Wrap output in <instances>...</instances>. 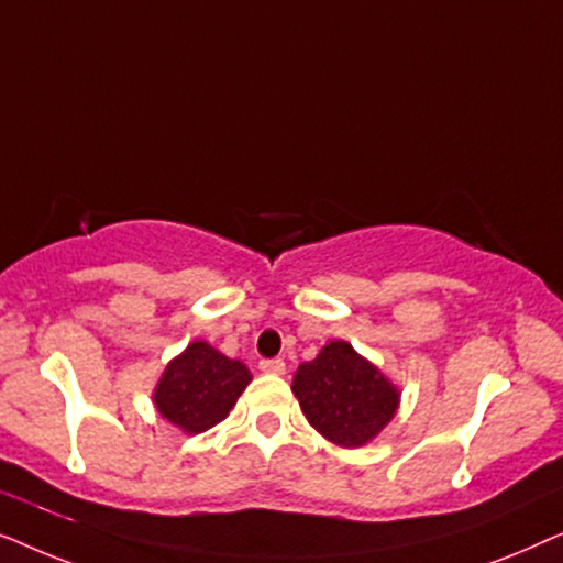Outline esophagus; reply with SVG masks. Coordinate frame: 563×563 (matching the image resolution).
<instances>
[{"instance_id": "obj_1", "label": "esophagus", "mask_w": 563, "mask_h": 563, "mask_svg": "<svg viewBox=\"0 0 563 563\" xmlns=\"http://www.w3.org/2000/svg\"><path fill=\"white\" fill-rule=\"evenodd\" d=\"M258 368H261V372H264V374L282 376L284 372H287V364H284L282 358H264V361H261V364H258Z\"/></svg>"}]
</instances>
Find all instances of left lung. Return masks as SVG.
Instances as JSON below:
<instances>
[{
  "label": "left lung",
  "mask_w": 563,
  "mask_h": 563,
  "mask_svg": "<svg viewBox=\"0 0 563 563\" xmlns=\"http://www.w3.org/2000/svg\"><path fill=\"white\" fill-rule=\"evenodd\" d=\"M305 418L325 441L361 449L389 426L402 391L349 341H330L291 379Z\"/></svg>",
  "instance_id": "left-lung-1"
}]
</instances>
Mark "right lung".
Segmentation results:
<instances>
[{
	"instance_id": "1",
	"label": "right lung",
	"mask_w": 563,
	"mask_h": 563,
	"mask_svg": "<svg viewBox=\"0 0 563 563\" xmlns=\"http://www.w3.org/2000/svg\"><path fill=\"white\" fill-rule=\"evenodd\" d=\"M251 379L243 361L228 358L207 341H191L166 364L153 405L181 433L197 435L228 418Z\"/></svg>"
}]
</instances>
